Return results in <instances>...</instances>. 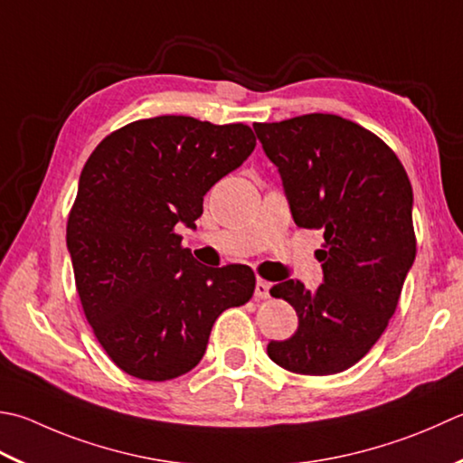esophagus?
Listing matches in <instances>:
<instances>
[{
  "instance_id": "1",
  "label": "esophagus",
  "mask_w": 463,
  "mask_h": 463,
  "mask_svg": "<svg viewBox=\"0 0 463 463\" xmlns=\"http://www.w3.org/2000/svg\"><path fill=\"white\" fill-rule=\"evenodd\" d=\"M269 291H270V283L265 279H257V287H255V295L259 298H267L269 297Z\"/></svg>"
}]
</instances>
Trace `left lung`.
Here are the masks:
<instances>
[{"mask_svg": "<svg viewBox=\"0 0 463 463\" xmlns=\"http://www.w3.org/2000/svg\"><path fill=\"white\" fill-rule=\"evenodd\" d=\"M283 178L295 224L321 229L315 250L325 283L288 279L270 295L293 305L298 327L270 341L269 357L291 373L333 375L355 365L389 325L415 260L413 190L395 152L335 114L255 122Z\"/></svg>", "mask_w": 463, "mask_h": 463, "instance_id": "left-lung-1", "label": "left lung"}]
</instances>
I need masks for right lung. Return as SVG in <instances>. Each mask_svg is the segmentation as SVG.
Instances as JSON below:
<instances>
[{
  "label": "right lung",
  "mask_w": 463,
  "mask_h": 463,
  "mask_svg": "<svg viewBox=\"0 0 463 463\" xmlns=\"http://www.w3.org/2000/svg\"><path fill=\"white\" fill-rule=\"evenodd\" d=\"M255 144L242 122L156 116L108 134L86 160L66 241L81 309L124 373L144 382L188 373L216 317L252 297L250 267L201 265L176 224L194 229L204 194Z\"/></svg>",
  "instance_id": "obj_1"
}]
</instances>
